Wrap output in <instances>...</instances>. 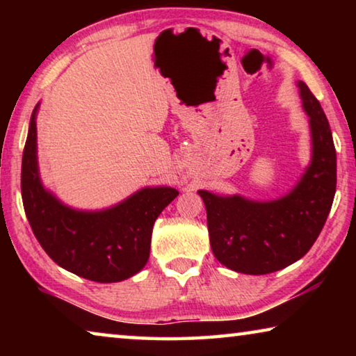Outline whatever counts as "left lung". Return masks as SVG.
<instances>
[{
  "instance_id": "left-lung-1",
  "label": "left lung",
  "mask_w": 356,
  "mask_h": 356,
  "mask_svg": "<svg viewBox=\"0 0 356 356\" xmlns=\"http://www.w3.org/2000/svg\"><path fill=\"white\" fill-rule=\"evenodd\" d=\"M309 116L311 163L286 196L251 201L200 190L207 210L210 246L225 267L246 275H267L297 262L311 250L336 193V149L318 100L298 81Z\"/></svg>"
}]
</instances>
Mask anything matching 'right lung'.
Returning <instances> with one entry per match:
<instances>
[{"label": "right lung", "instance_id": "right-lung-1", "mask_svg": "<svg viewBox=\"0 0 356 356\" xmlns=\"http://www.w3.org/2000/svg\"><path fill=\"white\" fill-rule=\"evenodd\" d=\"M39 104L29 120L22 160V197L42 248L59 267L95 282H119L146 265L156 216L179 191L147 186L110 209L88 212L65 206L42 185L38 166Z\"/></svg>", "mask_w": 356, "mask_h": 356}]
</instances>
